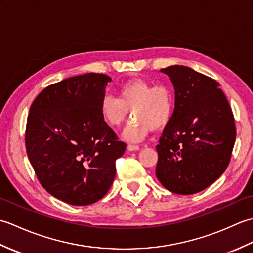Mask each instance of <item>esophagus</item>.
<instances>
[{
    "instance_id": "1",
    "label": "esophagus",
    "mask_w": 253,
    "mask_h": 253,
    "mask_svg": "<svg viewBox=\"0 0 253 253\" xmlns=\"http://www.w3.org/2000/svg\"><path fill=\"white\" fill-rule=\"evenodd\" d=\"M127 149L128 151H136V150H139L140 148H139V146H137V144H128Z\"/></svg>"
}]
</instances>
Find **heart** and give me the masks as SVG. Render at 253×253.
<instances>
[{"mask_svg":"<svg viewBox=\"0 0 253 253\" xmlns=\"http://www.w3.org/2000/svg\"><path fill=\"white\" fill-rule=\"evenodd\" d=\"M135 118L124 130L128 141H139L153 130L164 128L175 111V94L169 85L152 84L148 80L135 78L117 87V98L102 96L99 104L100 116L107 126L118 128L128 114Z\"/></svg>","mask_w":253,"mask_h":253,"instance_id":"obj_1","label":"heart"}]
</instances>
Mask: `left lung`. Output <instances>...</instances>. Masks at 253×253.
I'll list each match as a JSON object with an SVG mask.
<instances>
[{
	"label": "left lung",
	"instance_id": "left-lung-1",
	"mask_svg": "<svg viewBox=\"0 0 253 253\" xmlns=\"http://www.w3.org/2000/svg\"><path fill=\"white\" fill-rule=\"evenodd\" d=\"M175 88V111L159 139L158 179L166 189L192 195L212 185L230 162L234 114L215 79L174 65L161 69Z\"/></svg>",
	"mask_w": 253,
	"mask_h": 253
}]
</instances>
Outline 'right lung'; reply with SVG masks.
Instances as JSON below:
<instances>
[{
  "label": "right lung",
  "mask_w": 253,
  "mask_h": 253,
  "mask_svg": "<svg viewBox=\"0 0 253 253\" xmlns=\"http://www.w3.org/2000/svg\"><path fill=\"white\" fill-rule=\"evenodd\" d=\"M111 78L89 73L47 85L27 118L28 159L40 184L73 206L103 198L126 143L102 121L99 104Z\"/></svg>",
  "instance_id": "obj_1"
}]
</instances>
